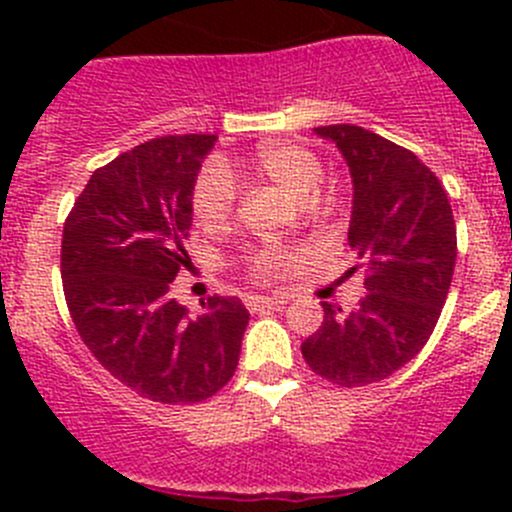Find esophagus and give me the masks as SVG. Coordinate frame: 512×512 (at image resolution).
<instances>
[{"instance_id": "1", "label": "esophagus", "mask_w": 512, "mask_h": 512, "mask_svg": "<svg viewBox=\"0 0 512 512\" xmlns=\"http://www.w3.org/2000/svg\"><path fill=\"white\" fill-rule=\"evenodd\" d=\"M245 304H247V309L282 307V304H287V297H262V294H247Z\"/></svg>"}]
</instances>
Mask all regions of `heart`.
I'll return each mask as SVG.
<instances>
[{
    "label": "heart",
    "instance_id": "b5f03b06",
    "mask_svg": "<svg viewBox=\"0 0 512 512\" xmlns=\"http://www.w3.org/2000/svg\"><path fill=\"white\" fill-rule=\"evenodd\" d=\"M250 170L257 178L277 185L294 200L304 203V208L314 205V193L322 183V163L317 153L309 151L302 143L292 141H272L257 148L255 158L250 160ZM237 190L232 183V175L225 165L210 163L198 175V183L193 190V210L195 218L208 227H218L230 220L235 210ZM287 260L282 250H262L252 257L255 270H272Z\"/></svg>",
    "mask_w": 512,
    "mask_h": 512
}]
</instances>
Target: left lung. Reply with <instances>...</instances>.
Returning a JSON list of instances; mask_svg holds the SVG:
<instances>
[{"label": "left lung", "mask_w": 512, "mask_h": 512, "mask_svg": "<svg viewBox=\"0 0 512 512\" xmlns=\"http://www.w3.org/2000/svg\"><path fill=\"white\" fill-rule=\"evenodd\" d=\"M352 175L349 245L369 277L359 307L322 302L324 322L302 342L314 374L339 386L386 379L431 337L456 267V223L436 175L414 153L361 126L314 128Z\"/></svg>", "instance_id": "8db88e82"}]
</instances>
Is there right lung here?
I'll return each mask as SVG.
<instances>
[{"label":"right lung","instance_id":"1","mask_svg":"<svg viewBox=\"0 0 512 512\" xmlns=\"http://www.w3.org/2000/svg\"><path fill=\"white\" fill-rule=\"evenodd\" d=\"M218 136H165L98 168L61 240L66 304L91 354L160 404H195L232 379L250 312L210 297L198 317L170 299L190 262L193 190Z\"/></svg>","mask_w":512,"mask_h":512}]
</instances>
